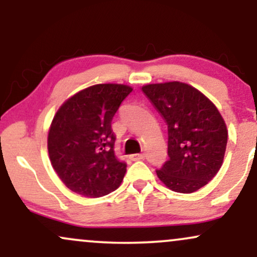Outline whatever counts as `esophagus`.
Returning a JSON list of instances; mask_svg holds the SVG:
<instances>
[{
    "label": "esophagus",
    "instance_id": "34e87169",
    "mask_svg": "<svg viewBox=\"0 0 257 257\" xmlns=\"http://www.w3.org/2000/svg\"><path fill=\"white\" fill-rule=\"evenodd\" d=\"M132 161H140V159L145 158V153H134V155H131Z\"/></svg>",
    "mask_w": 257,
    "mask_h": 257
}]
</instances>
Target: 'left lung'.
<instances>
[{
	"label": "left lung",
	"instance_id": "1",
	"mask_svg": "<svg viewBox=\"0 0 257 257\" xmlns=\"http://www.w3.org/2000/svg\"><path fill=\"white\" fill-rule=\"evenodd\" d=\"M143 91L168 125L169 159L156 170L158 178L175 192H196L222 166L225 120L210 100L186 83L147 84Z\"/></svg>",
	"mask_w": 257,
	"mask_h": 257
}]
</instances>
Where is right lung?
Listing matches in <instances>:
<instances>
[{
  "instance_id": "1",
  "label": "right lung",
  "mask_w": 257,
  "mask_h": 257,
  "mask_svg": "<svg viewBox=\"0 0 257 257\" xmlns=\"http://www.w3.org/2000/svg\"><path fill=\"white\" fill-rule=\"evenodd\" d=\"M132 90L124 84L91 85L66 100L53 118L49 158L73 192L98 198L119 187L126 163L114 155L111 122Z\"/></svg>"
}]
</instances>
